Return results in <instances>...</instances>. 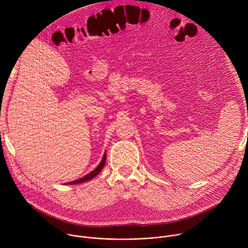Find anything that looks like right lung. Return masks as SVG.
Returning <instances> with one entry per match:
<instances>
[{
	"label": "right lung",
	"mask_w": 248,
	"mask_h": 248,
	"mask_svg": "<svg viewBox=\"0 0 248 248\" xmlns=\"http://www.w3.org/2000/svg\"><path fill=\"white\" fill-rule=\"evenodd\" d=\"M105 163H106V153L104 154L102 161L100 162V164L98 165V167H97L95 170H93L91 172H89V173H87L86 175H84L83 178H81V179H79V180H78V181H74V182L69 183V184H72V185H73V184H81V183H84V182H86V181H89V180L93 179L94 176H96V175L102 170V169H103L104 166H105Z\"/></svg>",
	"instance_id": "add662e5"
}]
</instances>
